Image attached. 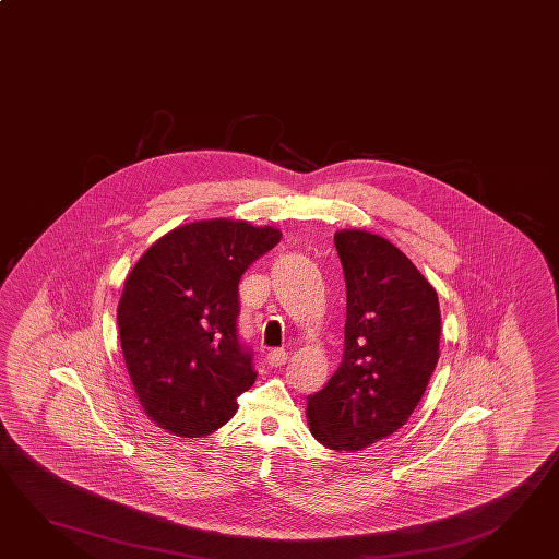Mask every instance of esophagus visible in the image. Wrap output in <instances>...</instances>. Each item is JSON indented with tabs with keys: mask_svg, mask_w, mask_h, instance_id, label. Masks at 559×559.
Returning a JSON list of instances; mask_svg holds the SVG:
<instances>
[{
	"mask_svg": "<svg viewBox=\"0 0 559 559\" xmlns=\"http://www.w3.org/2000/svg\"><path fill=\"white\" fill-rule=\"evenodd\" d=\"M265 361H267V365H272V367H282V365L287 362V350L272 349L270 353H267Z\"/></svg>",
	"mask_w": 559,
	"mask_h": 559,
	"instance_id": "esophagus-1",
	"label": "esophagus"
}]
</instances>
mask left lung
<instances>
[{
  "mask_svg": "<svg viewBox=\"0 0 559 559\" xmlns=\"http://www.w3.org/2000/svg\"><path fill=\"white\" fill-rule=\"evenodd\" d=\"M345 289V347L328 384L307 396L309 430L333 450L367 449L413 415L438 361L437 292L377 234H335Z\"/></svg>",
  "mask_w": 559,
  "mask_h": 559,
  "instance_id": "1",
  "label": "left lung"
}]
</instances>
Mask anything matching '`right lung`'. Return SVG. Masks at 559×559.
Returning a JSON list of instances; mask_svg holds the SVG:
<instances>
[{
  "label": "right lung",
  "instance_id": "obj_1",
  "mask_svg": "<svg viewBox=\"0 0 559 559\" xmlns=\"http://www.w3.org/2000/svg\"><path fill=\"white\" fill-rule=\"evenodd\" d=\"M282 231L209 219L168 231L132 267L119 335L134 393L158 427L204 437L238 411L258 372L238 333L240 280Z\"/></svg>",
  "mask_w": 559,
  "mask_h": 559
}]
</instances>
